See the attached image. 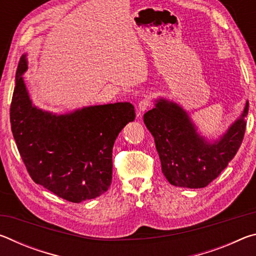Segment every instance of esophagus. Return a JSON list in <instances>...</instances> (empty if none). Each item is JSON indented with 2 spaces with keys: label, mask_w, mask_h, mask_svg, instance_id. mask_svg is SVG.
Instances as JSON below:
<instances>
[{
  "label": "esophagus",
  "mask_w": 256,
  "mask_h": 256,
  "mask_svg": "<svg viewBox=\"0 0 256 256\" xmlns=\"http://www.w3.org/2000/svg\"><path fill=\"white\" fill-rule=\"evenodd\" d=\"M151 105H152V102H151V99L149 97H146L142 99V100L138 102V115H141V112L146 110L148 108L151 107Z\"/></svg>",
  "instance_id": "1"
}]
</instances>
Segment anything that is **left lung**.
<instances>
[{
    "label": "left lung",
    "mask_w": 256,
    "mask_h": 256,
    "mask_svg": "<svg viewBox=\"0 0 256 256\" xmlns=\"http://www.w3.org/2000/svg\"><path fill=\"white\" fill-rule=\"evenodd\" d=\"M248 112L246 102L242 118L214 144L198 136L188 116L174 102L160 99L146 112L144 120L154 136L162 174L178 188H206L235 157L244 138Z\"/></svg>",
    "instance_id": "left-lung-1"
}]
</instances>
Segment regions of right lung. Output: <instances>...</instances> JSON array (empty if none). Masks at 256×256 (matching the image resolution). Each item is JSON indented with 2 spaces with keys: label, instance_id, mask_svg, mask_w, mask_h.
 Instances as JSON below:
<instances>
[{
  "label": "right lung",
  "instance_id": "obj_1",
  "mask_svg": "<svg viewBox=\"0 0 256 256\" xmlns=\"http://www.w3.org/2000/svg\"><path fill=\"white\" fill-rule=\"evenodd\" d=\"M26 70V56H21L10 122L30 177L70 202L102 196L112 183L114 142L136 118L133 105L108 104L56 116L32 105L22 79Z\"/></svg>",
  "mask_w": 256,
  "mask_h": 256
}]
</instances>
